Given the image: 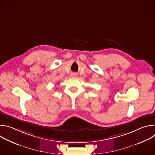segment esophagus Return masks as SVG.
<instances>
[{"label":"esophagus","instance_id":"esophagus-1","mask_svg":"<svg viewBox=\"0 0 155 155\" xmlns=\"http://www.w3.org/2000/svg\"><path fill=\"white\" fill-rule=\"evenodd\" d=\"M72 77H74V76H75V74H72Z\"/></svg>","mask_w":155,"mask_h":155}]
</instances>
